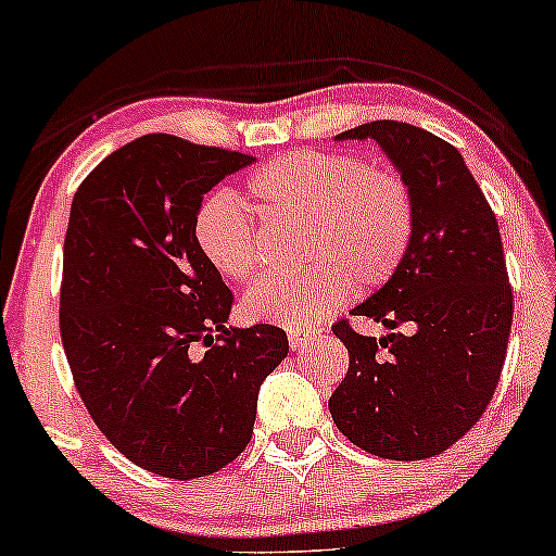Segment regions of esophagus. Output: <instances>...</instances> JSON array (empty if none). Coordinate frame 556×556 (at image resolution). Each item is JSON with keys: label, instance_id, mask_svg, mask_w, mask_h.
Segmentation results:
<instances>
[{"label": "esophagus", "instance_id": "obj_1", "mask_svg": "<svg viewBox=\"0 0 556 556\" xmlns=\"http://www.w3.org/2000/svg\"><path fill=\"white\" fill-rule=\"evenodd\" d=\"M288 344H291L295 352H301V349H306L311 344V333L301 329H288Z\"/></svg>", "mask_w": 556, "mask_h": 556}]
</instances>
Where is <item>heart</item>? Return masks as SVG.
Listing matches in <instances>:
<instances>
[{
	"label": "heart",
	"instance_id": "heart-1",
	"mask_svg": "<svg viewBox=\"0 0 556 556\" xmlns=\"http://www.w3.org/2000/svg\"><path fill=\"white\" fill-rule=\"evenodd\" d=\"M250 194L273 217L303 223L301 257L291 276H265L245 295L250 318L306 329L337 308L349 291L390 283L415 235V194L390 166L329 149H299L261 166ZM194 240L227 280H248L261 268V242L235 197L217 192L200 204Z\"/></svg>",
	"mask_w": 556,
	"mask_h": 556
}]
</instances>
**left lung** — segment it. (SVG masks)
Instances as JSON below:
<instances>
[{
  "instance_id": "obj_1",
  "label": "left lung",
  "mask_w": 556,
  "mask_h": 556,
  "mask_svg": "<svg viewBox=\"0 0 556 556\" xmlns=\"http://www.w3.org/2000/svg\"><path fill=\"white\" fill-rule=\"evenodd\" d=\"M337 139H375L415 194V235L390 283L354 316L413 333L364 337L341 318L349 369L329 409L356 447L422 460L466 435L489 407L514 321L496 215L460 151L425 128L371 121Z\"/></svg>"
}]
</instances>
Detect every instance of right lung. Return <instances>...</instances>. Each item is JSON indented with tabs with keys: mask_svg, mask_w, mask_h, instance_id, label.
Returning a JSON list of instances; mask_svg holds the SVG:
<instances>
[{
	"mask_svg": "<svg viewBox=\"0 0 556 556\" xmlns=\"http://www.w3.org/2000/svg\"><path fill=\"white\" fill-rule=\"evenodd\" d=\"M253 162L147 134L105 156L73 197L63 349L98 430L149 473L189 481L238 458L257 390L288 354L278 326L227 329L235 295L194 240L202 197Z\"/></svg>",
	"mask_w": 556,
	"mask_h": 556,
	"instance_id": "1",
	"label": "right lung"
}]
</instances>
